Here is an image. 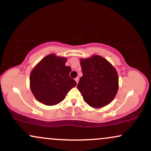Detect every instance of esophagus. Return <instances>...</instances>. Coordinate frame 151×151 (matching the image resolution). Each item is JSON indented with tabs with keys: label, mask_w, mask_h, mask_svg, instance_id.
I'll return each mask as SVG.
<instances>
[{
	"label": "esophagus",
	"mask_w": 151,
	"mask_h": 151,
	"mask_svg": "<svg viewBox=\"0 0 151 151\" xmlns=\"http://www.w3.org/2000/svg\"><path fill=\"white\" fill-rule=\"evenodd\" d=\"M74 80H75L76 82H77L78 84V82H79V77H76L75 79H74Z\"/></svg>",
	"instance_id": "esophagus-1"
}]
</instances>
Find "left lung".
Here are the masks:
<instances>
[{
	"label": "left lung",
	"mask_w": 151,
	"mask_h": 151,
	"mask_svg": "<svg viewBox=\"0 0 151 151\" xmlns=\"http://www.w3.org/2000/svg\"><path fill=\"white\" fill-rule=\"evenodd\" d=\"M80 65L83 76L79 79L77 89L84 101L94 109L110 104L119 89V76L115 67L97 55L81 59Z\"/></svg>",
	"instance_id": "obj_1"
}]
</instances>
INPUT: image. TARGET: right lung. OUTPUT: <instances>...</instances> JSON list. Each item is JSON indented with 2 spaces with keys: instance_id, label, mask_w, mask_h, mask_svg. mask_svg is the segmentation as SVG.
<instances>
[{
  "instance_id": "right-lung-1",
  "label": "right lung",
  "mask_w": 151,
  "mask_h": 151,
  "mask_svg": "<svg viewBox=\"0 0 151 151\" xmlns=\"http://www.w3.org/2000/svg\"><path fill=\"white\" fill-rule=\"evenodd\" d=\"M67 61L65 57L50 54L35 66L30 76V87L38 101L47 106L58 104L77 85L70 77L72 69L65 65Z\"/></svg>"
}]
</instances>
